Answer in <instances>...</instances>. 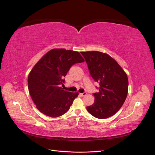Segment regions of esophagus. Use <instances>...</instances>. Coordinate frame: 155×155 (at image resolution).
<instances>
[{"mask_svg": "<svg viewBox=\"0 0 155 155\" xmlns=\"http://www.w3.org/2000/svg\"><path fill=\"white\" fill-rule=\"evenodd\" d=\"M87 92H83V93H81V94H80V95L81 96H86L87 95Z\"/></svg>", "mask_w": 155, "mask_h": 155, "instance_id": "34e87169", "label": "esophagus"}]
</instances>
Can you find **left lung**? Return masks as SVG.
Wrapping results in <instances>:
<instances>
[{"label": "left lung", "mask_w": 155, "mask_h": 155, "mask_svg": "<svg viewBox=\"0 0 155 155\" xmlns=\"http://www.w3.org/2000/svg\"><path fill=\"white\" fill-rule=\"evenodd\" d=\"M91 77L99 83V92L94 93V103L87 107L96 118L105 119L118 112L127 96L128 78L124 70L110 55L100 51L81 52Z\"/></svg>", "instance_id": "8db88e82"}]
</instances>
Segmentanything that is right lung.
<instances>
[{"instance_id": "obj_1", "label": "right lung", "mask_w": 155, "mask_h": 155, "mask_svg": "<svg viewBox=\"0 0 155 155\" xmlns=\"http://www.w3.org/2000/svg\"><path fill=\"white\" fill-rule=\"evenodd\" d=\"M85 61L78 51L52 49L42 58L28 78L31 99L42 113L55 118L69 110L78 92L63 90V78L72 65Z\"/></svg>"}]
</instances>
